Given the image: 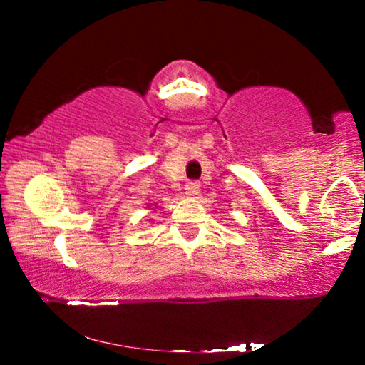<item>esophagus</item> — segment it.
<instances>
[{
  "instance_id": "34e87169",
  "label": "esophagus",
  "mask_w": 365,
  "mask_h": 365,
  "mask_svg": "<svg viewBox=\"0 0 365 365\" xmlns=\"http://www.w3.org/2000/svg\"><path fill=\"white\" fill-rule=\"evenodd\" d=\"M185 190H187L188 196L195 197L197 193H200V182H196V180L187 182V185H185Z\"/></svg>"
}]
</instances>
